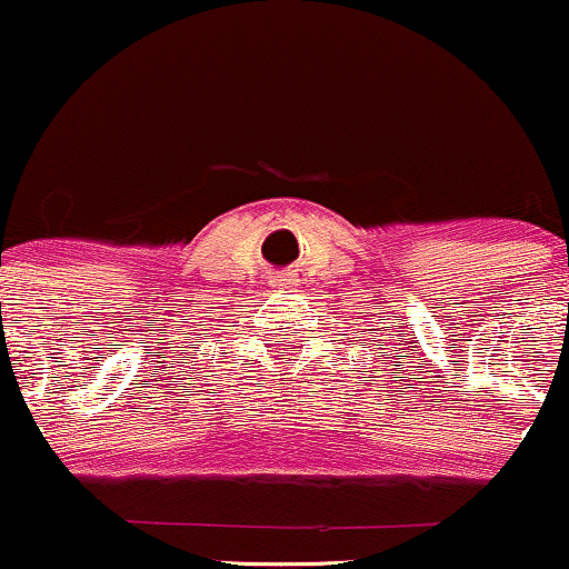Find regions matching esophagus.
Wrapping results in <instances>:
<instances>
[{"label": "esophagus", "instance_id": "1", "mask_svg": "<svg viewBox=\"0 0 569 569\" xmlns=\"http://www.w3.org/2000/svg\"><path fill=\"white\" fill-rule=\"evenodd\" d=\"M273 287H279V290H290V287H296V279H292V277H277V279H273Z\"/></svg>", "mask_w": 569, "mask_h": 569}]
</instances>
